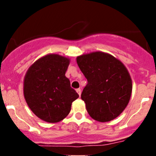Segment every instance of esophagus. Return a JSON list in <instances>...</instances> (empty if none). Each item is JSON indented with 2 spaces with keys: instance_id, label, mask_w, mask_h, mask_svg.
I'll return each instance as SVG.
<instances>
[{
  "instance_id": "esophagus-1",
  "label": "esophagus",
  "mask_w": 156,
  "mask_h": 156,
  "mask_svg": "<svg viewBox=\"0 0 156 156\" xmlns=\"http://www.w3.org/2000/svg\"><path fill=\"white\" fill-rule=\"evenodd\" d=\"M76 92L78 93V95L81 96V89H80V88H78V89H76Z\"/></svg>"
}]
</instances>
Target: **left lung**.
<instances>
[{"instance_id":"obj_1","label":"left lung","mask_w":156,"mask_h":156,"mask_svg":"<svg viewBox=\"0 0 156 156\" xmlns=\"http://www.w3.org/2000/svg\"><path fill=\"white\" fill-rule=\"evenodd\" d=\"M77 63L87 80L81 99L91 118L100 122L113 120L130 100L132 81L121 61L103 52L77 57Z\"/></svg>"}]
</instances>
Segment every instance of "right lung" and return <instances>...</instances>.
<instances>
[{
	"label": "right lung",
	"mask_w": 156,
	"mask_h": 156,
	"mask_svg": "<svg viewBox=\"0 0 156 156\" xmlns=\"http://www.w3.org/2000/svg\"><path fill=\"white\" fill-rule=\"evenodd\" d=\"M69 59L49 54L36 61L24 80V97L36 116L50 123L65 119L74 100L78 98L65 76Z\"/></svg>",
	"instance_id": "obj_1"
}]
</instances>
